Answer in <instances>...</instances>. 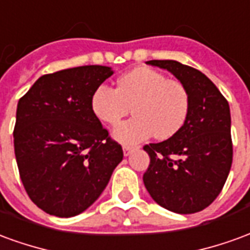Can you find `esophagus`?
Returning <instances> with one entry per match:
<instances>
[{"label": "esophagus", "instance_id": "obj_1", "mask_svg": "<svg viewBox=\"0 0 250 250\" xmlns=\"http://www.w3.org/2000/svg\"><path fill=\"white\" fill-rule=\"evenodd\" d=\"M135 150V147H131V146H123V154H125V157H128L131 152Z\"/></svg>", "mask_w": 250, "mask_h": 250}]
</instances>
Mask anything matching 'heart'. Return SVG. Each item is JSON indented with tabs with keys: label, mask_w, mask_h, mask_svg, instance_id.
I'll return each instance as SVG.
<instances>
[{
	"label": "heart",
	"mask_w": 250,
	"mask_h": 250,
	"mask_svg": "<svg viewBox=\"0 0 250 250\" xmlns=\"http://www.w3.org/2000/svg\"><path fill=\"white\" fill-rule=\"evenodd\" d=\"M131 107L135 116L112 131L123 145H135L154 134L158 139L175 135L188 119L190 98L182 83L152 68H136L120 76L116 89L100 84L91 96L93 115L107 125H116Z\"/></svg>",
	"instance_id": "heart-1"
}]
</instances>
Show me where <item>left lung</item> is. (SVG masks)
Returning a JSON list of instances; mask_svg holds the SVG:
<instances>
[{
  "label": "left lung",
  "mask_w": 250,
  "mask_h": 250,
  "mask_svg": "<svg viewBox=\"0 0 250 250\" xmlns=\"http://www.w3.org/2000/svg\"><path fill=\"white\" fill-rule=\"evenodd\" d=\"M147 62L167 69L184 84L190 108L175 135L143 147L150 157L143 182L151 198L165 209L178 214L197 213L217 198L230 171L229 103L198 69L175 60Z\"/></svg>",
  "instance_id": "left-lung-1"
}]
</instances>
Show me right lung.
Instances as JSON below:
<instances>
[{
	"instance_id": "add662e5",
	"label": "right lung",
	"mask_w": 250,
	"mask_h": 250,
	"mask_svg": "<svg viewBox=\"0 0 250 250\" xmlns=\"http://www.w3.org/2000/svg\"><path fill=\"white\" fill-rule=\"evenodd\" d=\"M111 66L83 65L41 76L19 100L14 154L29 198L56 217H73L100 197L123 159L122 146L91 109Z\"/></svg>"
}]
</instances>
